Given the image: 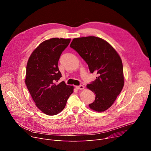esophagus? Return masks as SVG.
<instances>
[{
    "instance_id": "obj_1",
    "label": "esophagus",
    "mask_w": 151,
    "mask_h": 151,
    "mask_svg": "<svg viewBox=\"0 0 151 151\" xmlns=\"http://www.w3.org/2000/svg\"><path fill=\"white\" fill-rule=\"evenodd\" d=\"M76 88L77 90H83L84 88V86H83L82 85H80L79 86H76Z\"/></svg>"
}]
</instances>
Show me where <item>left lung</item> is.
<instances>
[{"label":"left lung","instance_id":"obj_1","mask_svg":"<svg viewBox=\"0 0 151 151\" xmlns=\"http://www.w3.org/2000/svg\"><path fill=\"white\" fill-rule=\"evenodd\" d=\"M70 47L87 63L90 72L98 75L94 81L87 85L96 95L95 100L89 104L90 107L97 112L109 109L124 84L119 55L108 42L96 36L75 38Z\"/></svg>","mask_w":151,"mask_h":151}]
</instances>
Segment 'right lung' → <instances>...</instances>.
I'll return each mask as SVG.
<instances>
[{
    "instance_id": "add662e5",
    "label": "right lung",
    "mask_w": 151,
    "mask_h": 151,
    "mask_svg": "<svg viewBox=\"0 0 151 151\" xmlns=\"http://www.w3.org/2000/svg\"><path fill=\"white\" fill-rule=\"evenodd\" d=\"M70 42V39L56 37L45 40L33 51L27 62V88L36 106L46 115L61 112L73 92V86L64 81L55 83L61 77L58 60Z\"/></svg>"
}]
</instances>
